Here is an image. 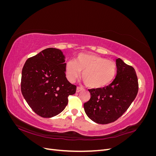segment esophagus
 Listing matches in <instances>:
<instances>
[{
  "label": "esophagus",
  "mask_w": 156,
  "mask_h": 156,
  "mask_svg": "<svg viewBox=\"0 0 156 156\" xmlns=\"http://www.w3.org/2000/svg\"><path fill=\"white\" fill-rule=\"evenodd\" d=\"M83 90V87H77V90H76V92H81V90Z\"/></svg>",
  "instance_id": "obj_1"
}]
</instances>
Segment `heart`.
I'll use <instances>...</instances> for the list:
<instances>
[{
  "instance_id": "heart-1",
  "label": "heart",
  "mask_w": 156,
  "mask_h": 156,
  "mask_svg": "<svg viewBox=\"0 0 156 156\" xmlns=\"http://www.w3.org/2000/svg\"><path fill=\"white\" fill-rule=\"evenodd\" d=\"M67 79L74 82L83 72L82 78L87 85L92 88H101L111 84L116 75L115 62L94 54L81 53L74 60L66 63Z\"/></svg>"
}]
</instances>
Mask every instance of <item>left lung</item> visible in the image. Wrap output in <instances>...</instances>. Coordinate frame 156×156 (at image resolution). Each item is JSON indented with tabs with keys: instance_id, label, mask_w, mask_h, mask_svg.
Returning a JSON list of instances; mask_svg holds the SVG:
<instances>
[{
	"instance_id": "left-lung-1",
	"label": "left lung",
	"mask_w": 156,
	"mask_h": 156,
	"mask_svg": "<svg viewBox=\"0 0 156 156\" xmlns=\"http://www.w3.org/2000/svg\"><path fill=\"white\" fill-rule=\"evenodd\" d=\"M116 75L108 86L90 89V99L84 103L90 119L98 124L116 121L129 108L138 92L139 84L135 69L120 58L116 60Z\"/></svg>"
}]
</instances>
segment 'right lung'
I'll use <instances>...</instances> for the list:
<instances>
[{
    "label": "right lung",
    "instance_id": "add662e5",
    "mask_svg": "<svg viewBox=\"0 0 156 156\" xmlns=\"http://www.w3.org/2000/svg\"><path fill=\"white\" fill-rule=\"evenodd\" d=\"M65 56L60 49L48 48L27 59L22 69L21 92L37 115L51 118L66 107L76 86L66 77Z\"/></svg>",
    "mask_w": 156,
    "mask_h": 156
}]
</instances>
